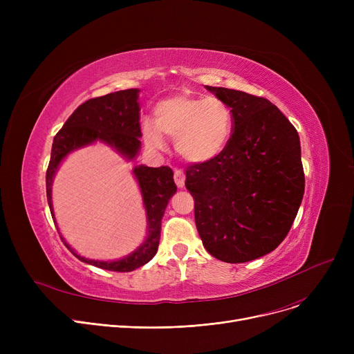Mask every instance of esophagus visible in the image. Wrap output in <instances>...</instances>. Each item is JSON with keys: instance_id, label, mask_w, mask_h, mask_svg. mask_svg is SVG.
I'll return each instance as SVG.
<instances>
[{"instance_id": "esophagus-1", "label": "esophagus", "mask_w": 354, "mask_h": 354, "mask_svg": "<svg viewBox=\"0 0 354 354\" xmlns=\"http://www.w3.org/2000/svg\"><path fill=\"white\" fill-rule=\"evenodd\" d=\"M174 179H175V183H176L178 188H183V185H185V174L182 171H175Z\"/></svg>"}]
</instances>
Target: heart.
<instances>
[{
  "instance_id": "b5f03b06",
  "label": "heart",
  "mask_w": 354,
  "mask_h": 354,
  "mask_svg": "<svg viewBox=\"0 0 354 354\" xmlns=\"http://www.w3.org/2000/svg\"><path fill=\"white\" fill-rule=\"evenodd\" d=\"M146 143L163 146V136L175 139L176 152L188 162L203 163L215 159L227 147L232 133V113L216 97L175 95L155 107V123L143 122Z\"/></svg>"
}]
</instances>
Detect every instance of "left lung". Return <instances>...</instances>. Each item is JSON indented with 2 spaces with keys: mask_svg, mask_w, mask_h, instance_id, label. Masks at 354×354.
<instances>
[{
  "mask_svg": "<svg viewBox=\"0 0 354 354\" xmlns=\"http://www.w3.org/2000/svg\"><path fill=\"white\" fill-rule=\"evenodd\" d=\"M207 88L232 113V133L215 159L189 165L195 225L224 263L252 261L287 236L304 195L300 138L275 104L245 91Z\"/></svg>",
  "mask_w": 354,
  "mask_h": 354,
  "instance_id": "left-lung-1",
  "label": "left lung"
}]
</instances>
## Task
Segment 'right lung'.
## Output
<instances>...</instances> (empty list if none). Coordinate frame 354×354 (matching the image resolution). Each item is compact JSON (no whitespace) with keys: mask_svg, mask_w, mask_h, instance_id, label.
<instances>
[{"mask_svg":"<svg viewBox=\"0 0 354 354\" xmlns=\"http://www.w3.org/2000/svg\"><path fill=\"white\" fill-rule=\"evenodd\" d=\"M138 88H127L115 93H109L106 96L88 99L80 104L73 115L66 120L64 126L54 136L51 158L46 172V189L47 201L51 216V182L57 171V166L67 153L77 147H82L95 140H103L124 155L127 159H133L139 152L142 136L140 132V107L138 103ZM143 196V203L147 214V230L149 235L145 243L129 257L119 259V261H93V259L83 258L74 252L60 235L64 245L76 255L80 261L91 264L95 267L129 272L133 271L155 257L160 239V222L165 214L167 202L176 192V185L174 182V172L169 166L147 167L138 166L133 171ZM54 225H55V219ZM59 231V230H57Z\"/></svg>","mask_w":354,"mask_h":354,"instance_id":"add662e5","label":"right lung"}]
</instances>
